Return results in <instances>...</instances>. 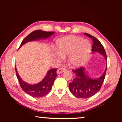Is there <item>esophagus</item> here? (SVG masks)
<instances>
[{"label":"esophagus","mask_w":122,"mask_h":122,"mask_svg":"<svg viewBox=\"0 0 122 122\" xmlns=\"http://www.w3.org/2000/svg\"><path fill=\"white\" fill-rule=\"evenodd\" d=\"M66 68H59L57 70V74H61L63 73L64 71H66Z\"/></svg>","instance_id":"esophagus-1"}]
</instances>
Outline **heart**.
<instances>
[{
    "instance_id": "1",
    "label": "heart",
    "mask_w": 122,
    "mask_h": 122,
    "mask_svg": "<svg viewBox=\"0 0 122 122\" xmlns=\"http://www.w3.org/2000/svg\"><path fill=\"white\" fill-rule=\"evenodd\" d=\"M60 59L63 55H68L69 63L73 67L83 65L86 61L91 51L89 41L79 36H70L59 39L56 42Z\"/></svg>"
}]
</instances>
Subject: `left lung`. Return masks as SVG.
I'll return each mask as SVG.
<instances>
[{"label": "left lung", "instance_id": "obj_1", "mask_svg": "<svg viewBox=\"0 0 122 122\" xmlns=\"http://www.w3.org/2000/svg\"><path fill=\"white\" fill-rule=\"evenodd\" d=\"M86 36L92 39V52H98L102 54L107 60V54L102 44L95 37L88 33H84ZM107 68L103 75L97 79L90 78L86 74L84 67H80L75 70H72L75 74L73 81L69 84V88L71 92L76 97L80 98H88L94 96L100 90L104 82Z\"/></svg>", "mask_w": 122, "mask_h": 122}]
</instances>
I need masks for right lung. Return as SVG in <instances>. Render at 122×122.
I'll return each instance as SVG.
<instances>
[{"instance_id":"obj_1","label":"right lung","mask_w":122,"mask_h":122,"mask_svg":"<svg viewBox=\"0 0 122 122\" xmlns=\"http://www.w3.org/2000/svg\"><path fill=\"white\" fill-rule=\"evenodd\" d=\"M54 32H45L41 30H34L22 40L19 48L28 41L36 40L40 39L48 38L54 34ZM15 69L16 77L22 89L29 95L34 97H41L48 94L51 90L54 80L57 75L56 74V69L53 68L50 69L48 71L45 77L40 82L31 85L22 81L19 75H18L15 66Z\"/></svg>"}]
</instances>
